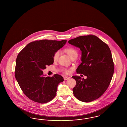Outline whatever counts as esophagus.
Here are the masks:
<instances>
[{
    "label": "esophagus",
    "mask_w": 127,
    "mask_h": 127,
    "mask_svg": "<svg viewBox=\"0 0 127 127\" xmlns=\"http://www.w3.org/2000/svg\"><path fill=\"white\" fill-rule=\"evenodd\" d=\"M70 78V77H68V76H65L64 77V80L65 81H66V80H68Z\"/></svg>",
    "instance_id": "1"
}]
</instances>
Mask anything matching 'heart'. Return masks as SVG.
<instances>
[{
  "instance_id": "obj_1",
  "label": "heart",
  "mask_w": 127,
  "mask_h": 127,
  "mask_svg": "<svg viewBox=\"0 0 127 127\" xmlns=\"http://www.w3.org/2000/svg\"><path fill=\"white\" fill-rule=\"evenodd\" d=\"M65 51L71 59L73 58L75 56H77L78 54H77V51L73 48H67L65 49ZM60 51L59 50L57 51L54 54L53 59H54V61H56L58 60V58H59V56H60ZM64 71L65 72V73H68V71H67V70H64Z\"/></svg>"
}]
</instances>
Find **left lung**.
Wrapping results in <instances>:
<instances>
[{
  "mask_svg": "<svg viewBox=\"0 0 127 127\" xmlns=\"http://www.w3.org/2000/svg\"><path fill=\"white\" fill-rule=\"evenodd\" d=\"M68 43L81 51V63L76 71L87 77L86 79L78 76L72 77L76 81L73 89V95L85 102L96 100L106 91L114 73L110 49L95 35L80 36L69 40Z\"/></svg>",
  "mask_w": 127,
  "mask_h": 127,
  "instance_id": "8db88e82",
  "label": "left lung"
}]
</instances>
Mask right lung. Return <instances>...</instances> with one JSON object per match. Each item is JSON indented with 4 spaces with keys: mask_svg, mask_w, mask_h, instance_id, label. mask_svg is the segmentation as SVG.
<instances>
[{
    "mask_svg": "<svg viewBox=\"0 0 127 127\" xmlns=\"http://www.w3.org/2000/svg\"><path fill=\"white\" fill-rule=\"evenodd\" d=\"M66 40L47 39L28 44L19 53L16 62L15 75L23 93L30 99L45 103L53 99L58 85L64 81L55 74L46 77L43 70L54 63V54L65 45Z\"/></svg>",
    "mask_w": 127,
    "mask_h": 127,
    "instance_id": "1",
    "label": "right lung"
}]
</instances>
